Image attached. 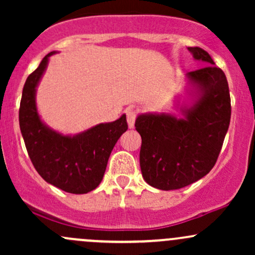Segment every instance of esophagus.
Returning <instances> with one entry per match:
<instances>
[{
    "instance_id": "obj_1",
    "label": "esophagus",
    "mask_w": 255,
    "mask_h": 255,
    "mask_svg": "<svg viewBox=\"0 0 255 255\" xmlns=\"http://www.w3.org/2000/svg\"><path fill=\"white\" fill-rule=\"evenodd\" d=\"M126 116H127L128 127L134 128V124H135V111L131 109V108H128V109H126Z\"/></svg>"
}]
</instances>
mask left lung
I'll return each mask as SVG.
<instances>
[{"instance_id":"8db88e82","label":"left lung","mask_w":255,"mask_h":255,"mask_svg":"<svg viewBox=\"0 0 255 255\" xmlns=\"http://www.w3.org/2000/svg\"><path fill=\"white\" fill-rule=\"evenodd\" d=\"M187 49L205 67L184 75V91L174 104L177 114L144 113L135 120L142 177L162 191L183 188L209 174L230 124V93L223 71L201 48Z\"/></svg>"}]
</instances>
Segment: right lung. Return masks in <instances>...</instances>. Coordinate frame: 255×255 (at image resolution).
<instances>
[{
	"label": "right lung",
	"instance_id": "obj_1",
	"mask_svg": "<svg viewBox=\"0 0 255 255\" xmlns=\"http://www.w3.org/2000/svg\"><path fill=\"white\" fill-rule=\"evenodd\" d=\"M51 51L28 75L20 102L19 124L32 164L52 186L73 194L97 188L108 159L120 136L128 129L126 115L74 134H63L43 121L37 108V87L48 67Z\"/></svg>",
	"mask_w": 255,
	"mask_h": 255
}]
</instances>
